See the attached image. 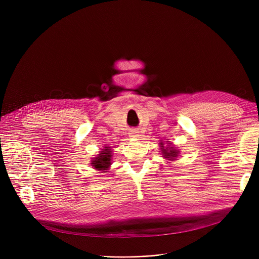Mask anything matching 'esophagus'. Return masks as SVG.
<instances>
[{
	"label": "esophagus",
	"mask_w": 259,
	"mask_h": 259,
	"mask_svg": "<svg viewBox=\"0 0 259 259\" xmlns=\"http://www.w3.org/2000/svg\"><path fill=\"white\" fill-rule=\"evenodd\" d=\"M137 133H138V132H132L131 135H133V137H139V135H137Z\"/></svg>",
	"instance_id": "esophagus-1"
}]
</instances>
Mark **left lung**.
I'll return each instance as SVG.
<instances>
[{"instance_id": "8db88e82", "label": "left lung", "mask_w": 259, "mask_h": 259, "mask_svg": "<svg viewBox=\"0 0 259 259\" xmlns=\"http://www.w3.org/2000/svg\"><path fill=\"white\" fill-rule=\"evenodd\" d=\"M168 146H165V144L160 142L159 145H160V152L162 154V157L164 158H167L169 160H173V159H176V157L179 156L180 154V151L176 150V149L169 143L167 142Z\"/></svg>"}]
</instances>
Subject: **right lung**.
Returning <instances> with one entry per match:
<instances>
[{"label":"right lung","instance_id":"obj_1","mask_svg":"<svg viewBox=\"0 0 259 259\" xmlns=\"http://www.w3.org/2000/svg\"><path fill=\"white\" fill-rule=\"evenodd\" d=\"M111 149L110 147H105L103 151L98 154L97 157H94L91 160V165L94 169L99 171L108 170V168L111 165Z\"/></svg>","mask_w":259,"mask_h":259}]
</instances>
